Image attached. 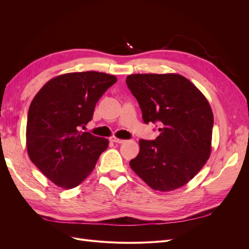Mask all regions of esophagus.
I'll list each match as a JSON object with an SVG mask.
<instances>
[{"instance_id": "34e87169", "label": "esophagus", "mask_w": 249, "mask_h": 249, "mask_svg": "<svg viewBox=\"0 0 249 249\" xmlns=\"http://www.w3.org/2000/svg\"><path fill=\"white\" fill-rule=\"evenodd\" d=\"M111 140H112L113 142H114V143H119V144H120V143H124V142L125 141V140H124V139H119V138H116V137H112Z\"/></svg>"}]
</instances>
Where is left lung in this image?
<instances>
[{
    "label": "left lung",
    "instance_id": "8db88e82",
    "mask_svg": "<svg viewBox=\"0 0 249 249\" xmlns=\"http://www.w3.org/2000/svg\"><path fill=\"white\" fill-rule=\"evenodd\" d=\"M125 82L138 101L143 122L161 125L156 140L139 141V154L130 166L154 190L178 189L210 158L214 123L210 104L178 73H134Z\"/></svg>",
    "mask_w": 249,
    "mask_h": 249
}]
</instances>
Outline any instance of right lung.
Returning <instances> with one entry per match:
<instances>
[{
  "mask_svg": "<svg viewBox=\"0 0 249 249\" xmlns=\"http://www.w3.org/2000/svg\"><path fill=\"white\" fill-rule=\"evenodd\" d=\"M117 81L105 72L60 74L43 85L30 105L27 150L44 176L71 189L93 170L109 140L80 131L91 120L96 103Z\"/></svg>",
  "mask_w": 249,
  "mask_h": 249,
  "instance_id": "add662e5",
  "label": "right lung"
}]
</instances>
